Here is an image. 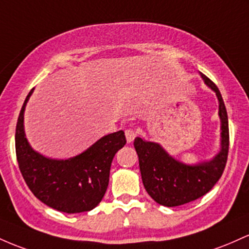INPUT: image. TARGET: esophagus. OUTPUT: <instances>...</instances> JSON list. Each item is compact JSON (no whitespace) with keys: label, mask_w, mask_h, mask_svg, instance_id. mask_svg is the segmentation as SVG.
<instances>
[{"label":"esophagus","mask_w":249,"mask_h":249,"mask_svg":"<svg viewBox=\"0 0 249 249\" xmlns=\"http://www.w3.org/2000/svg\"><path fill=\"white\" fill-rule=\"evenodd\" d=\"M125 139L128 142H132L136 136V130L134 128H129V129H125Z\"/></svg>","instance_id":"obj_1"}]
</instances>
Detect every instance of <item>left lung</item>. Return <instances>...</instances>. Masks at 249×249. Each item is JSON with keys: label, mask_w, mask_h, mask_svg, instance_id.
Returning a JSON list of instances; mask_svg holds the SVG:
<instances>
[{"label": "left lung", "mask_w": 249, "mask_h": 249, "mask_svg": "<svg viewBox=\"0 0 249 249\" xmlns=\"http://www.w3.org/2000/svg\"><path fill=\"white\" fill-rule=\"evenodd\" d=\"M200 74L219 100L221 149L213 160L188 166L172 158L159 143L144 141L141 138L134 141L144 188L152 199L166 207L185 205L207 194L221 178L227 163L230 148L227 110L219 88L206 75Z\"/></svg>", "instance_id": "obj_1"}]
</instances>
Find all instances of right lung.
<instances>
[{"label":"right lung","instance_id":"add662e5","mask_svg":"<svg viewBox=\"0 0 249 249\" xmlns=\"http://www.w3.org/2000/svg\"><path fill=\"white\" fill-rule=\"evenodd\" d=\"M33 90L24 100L16 124L15 149L22 177L33 194L49 207L68 214L91 211L107 191L114 156L127 142L124 130L103 136L68 160L46 158L30 147L24 134V108Z\"/></svg>","mask_w":249,"mask_h":249}]
</instances>
